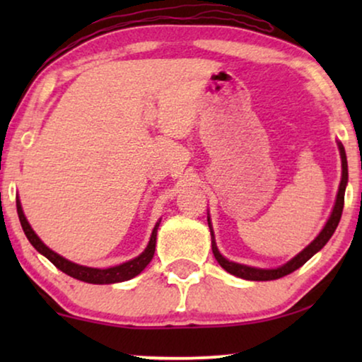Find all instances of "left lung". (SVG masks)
<instances>
[{
    "instance_id": "left-lung-1",
    "label": "left lung",
    "mask_w": 362,
    "mask_h": 362,
    "mask_svg": "<svg viewBox=\"0 0 362 362\" xmlns=\"http://www.w3.org/2000/svg\"><path fill=\"white\" fill-rule=\"evenodd\" d=\"M338 150H339V156H341V182L338 187V194H336V201L333 206V211H331L329 219L326 221V224L318 235L315 237L313 242H310L308 245L305 247L300 254H296L293 259L286 262V264L276 267V269H259V267H250V265H244V264H237V262H232L229 259H226L224 255L221 254L219 249H217L216 239H214V230H212V224H211V216L207 212V224H209L211 229V245H212V254H214L216 260L219 262V265L224 269L226 272H229L230 275L239 276V279L244 280H252V281H269V280H276L281 279V276L291 274L296 269H300L301 265L306 264L311 257H313L316 252H320L323 247L326 245V242L331 239V235L334 234L336 227L339 224L341 214H343V207H344V191H346V185H348V160H346V151L343 143L338 141Z\"/></svg>"
}]
</instances>
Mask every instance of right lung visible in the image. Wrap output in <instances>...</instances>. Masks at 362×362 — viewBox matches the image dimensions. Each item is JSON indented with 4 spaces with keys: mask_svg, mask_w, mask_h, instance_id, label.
I'll use <instances>...</instances> for the list:
<instances>
[{
    "mask_svg": "<svg viewBox=\"0 0 362 362\" xmlns=\"http://www.w3.org/2000/svg\"><path fill=\"white\" fill-rule=\"evenodd\" d=\"M16 207H18V216H19V222H21L24 234H26L28 240L31 242L34 249H36L39 254H42L47 260H51L54 265L57 267L59 270L67 274L72 279H77L81 281H86V284H95V285H107V284H118V281H127L132 280L133 276L140 275L145 267L150 264L153 255H155V247H156V234H158V227H160L161 219L156 222L155 227H153L150 242H148L146 249L141 252L140 255L135 257V259L125 262V264L115 265V267H108V269H93V267H86V265H78L76 262L67 260L66 257L59 255L57 252H54L49 249V247L44 244V242L39 239L36 232L33 230L31 224H29L26 216L23 212V206L19 197H16Z\"/></svg>",
    "mask_w": 362,
    "mask_h": 362,
    "instance_id": "add662e5",
    "label": "right lung"
}]
</instances>
